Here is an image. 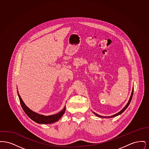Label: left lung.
Returning a JSON list of instances; mask_svg holds the SVG:
<instances>
[{
	"label": "left lung",
	"instance_id": "obj_1",
	"mask_svg": "<svg viewBox=\"0 0 149 149\" xmlns=\"http://www.w3.org/2000/svg\"><path fill=\"white\" fill-rule=\"evenodd\" d=\"M133 93H134V89H133V91H132V94H131V97H130V100H129V101H128V102L127 105H126V106L125 107H124V108H123L120 111V112H119L118 113H117L114 114L113 116H108V117H104V116H99V115H98V114L95 113H94V112H93V113L95 114L97 116H98V117H101V118H112V117H116V116H118V115H120V114L122 113L125 111V109L127 108L128 106H129V104H130V102H131V99H132V96H133Z\"/></svg>",
	"mask_w": 149,
	"mask_h": 149
}]
</instances>
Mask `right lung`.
<instances>
[{"mask_svg":"<svg viewBox=\"0 0 149 149\" xmlns=\"http://www.w3.org/2000/svg\"><path fill=\"white\" fill-rule=\"evenodd\" d=\"M18 97L19 99L20 103H21V105L23 111H24V112L31 120H34L35 122L38 123L50 124V123L55 122L58 120L65 113V107H64L63 110H62L59 113L56 114L51 115V116H45L43 115H41V114L36 113L35 112H33L32 111H31L29 108L26 106V104L24 103L23 101L21 99L19 94H18Z\"/></svg>","mask_w":149,"mask_h":149,"instance_id":"right-lung-1","label":"right lung"}]
</instances>
